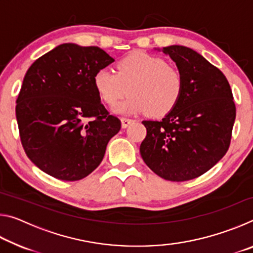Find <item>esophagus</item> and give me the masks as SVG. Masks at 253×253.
Wrapping results in <instances>:
<instances>
[{"instance_id": "1", "label": "esophagus", "mask_w": 253, "mask_h": 253, "mask_svg": "<svg viewBox=\"0 0 253 253\" xmlns=\"http://www.w3.org/2000/svg\"><path fill=\"white\" fill-rule=\"evenodd\" d=\"M121 121H122V127H123V128H127L128 126L130 125V124H131L132 122H134V121H132V119H130V118H125V117H123V118L121 119Z\"/></svg>"}]
</instances>
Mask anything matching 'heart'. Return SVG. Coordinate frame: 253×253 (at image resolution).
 Listing matches in <instances>:
<instances>
[{"label": "heart", "instance_id": "obj_1", "mask_svg": "<svg viewBox=\"0 0 253 253\" xmlns=\"http://www.w3.org/2000/svg\"><path fill=\"white\" fill-rule=\"evenodd\" d=\"M93 85L100 99L113 107L128 91L130 97L115 107L118 114L148 111L152 116H165L177 105L183 93L181 71L164 59L143 51H134L121 59L116 72L102 68L93 77Z\"/></svg>", "mask_w": 253, "mask_h": 253}]
</instances>
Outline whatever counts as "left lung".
<instances>
[{"instance_id": "8db88e82", "label": "left lung", "mask_w": 253, "mask_h": 253, "mask_svg": "<svg viewBox=\"0 0 253 253\" xmlns=\"http://www.w3.org/2000/svg\"><path fill=\"white\" fill-rule=\"evenodd\" d=\"M162 51L181 71L183 93L161 122H142L147 135L139 151L158 176L188 181L208 172L228 152L235 105L225 76L200 53L183 45Z\"/></svg>"}]
</instances>
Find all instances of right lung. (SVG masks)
<instances>
[{
	"label": "right lung",
	"instance_id": "1",
	"mask_svg": "<svg viewBox=\"0 0 253 253\" xmlns=\"http://www.w3.org/2000/svg\"><path fill=\"white\" fill-rule=\"evenodd\" d=\"M114 59L98 46L63 43L36 60L16 99L21 143L34 165L62 181L93 172L122 127L93 85Z\"/></svg>",
	"mask_w": 253,
	"mask_h": 253
}]
</instances>
